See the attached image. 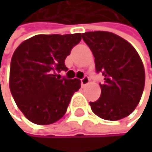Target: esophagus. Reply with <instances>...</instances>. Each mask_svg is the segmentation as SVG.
Listing matches in <instances>:
<instances>
[{
    "label": "esophagus",
    "instance_id": "34e87169",
    "mask_svg": "<svg viewBox=\"0 0 152 152\" xmlns=\"http://www.w3.org/2000/svg\"><path fill=\"white\" fill-rule=\"evenodd\" d=\"M88 83H89V77H87V75H85V77L81 79V85L84 86L87 85Z\"/></svg>",
    "mask_w": 152,
    "mask_h": 152
}]
</instances>
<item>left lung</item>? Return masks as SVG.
<instances>
[{
  "instance_id": "8db88e82",
  "label": "left lung",
  "mask_w": 152,
  "mask_h": 152,
  "mask_svg": "<svg viewBox=\"0 0 152 152\" xmlns=\"http://www.w3.org/2000/svg\"><path fill=\"white\" fill-rule=\"evenodd\" d=\"M95 57L96 73H102L101 95L89 102L92 111L107 120L130 115L138 106L145 85V70L137 51L128 41L104 31L82 34Z\"/></svg>"
}]
</instances>
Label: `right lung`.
Listing matches in <instances>:
<instances>
[{
  "label": "right lung",
  "mask_w": 152,
  "mask_h": 152,
  "mask_svg": "<svg viewBox=\"0 0 152 152\" xmlns=\"http://www.w3.org/2000/svg\"><path fill=\"white\" fill-rule=\"evenodd\" d=\"M81 34H38L25 40L12 57L10 89L27 119L38 125L55 123L66 114L71 97L81 86L77 78H59L67 71L65 60Z\"/></svg>",
  "instance_id": "1"
}]
</instances>
